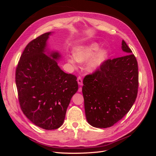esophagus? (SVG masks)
<instances>
[{"mask_svg": "<svg viewBox=\"0 0 156 156\" xmlns=\"http://www.w3.org/2000/svg\"><path fill=\"white\" fill-rule=\"evenodd\" d=\"M77 83L79 85H83V80L82 78L80 76L77 77Z\"/></svg>", "mask_w": 156, "mask_h": 156, "instance_id": "obj_1", "label": "esophagus"}]
</instances>
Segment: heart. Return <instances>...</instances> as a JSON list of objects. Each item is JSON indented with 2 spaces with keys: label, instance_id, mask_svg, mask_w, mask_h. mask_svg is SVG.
<instances>
[{
  "label": "heart",
  "instance_id": "heart-1",
  "mask_svg": "<svg viewBox=\"0 0 156 156\" xmlns=\"http://www.w3.org/2000/svg\"><path fill=\"white\" fill-rule=\"evenodd\" d=\"M100 46L97 43H92L87 45L75 49L74 52V57L71 56L69 58V62L75 65L77 61L78 62H85L90 58L96 54V52L100 49ZM108 55V52L105 49H101L99 51L96 55L89 61L87 65V68L90 71H93L98 68L104 62Z\"/></svg>",
  "mask_w": 156,
  "mask_h": 156
}]
</instances>
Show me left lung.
<instances>
[{
	"label": "left lung",
	"instance_id": "left-lung-1",
	"mask_svg": "<svg viewBox=\"0 0 156 156\" xmlns=\"http://www.w3.org/2000/svg\"><path fill=\"white\" fill-rule=\"evenodd\" d=\"M122 49L127 55L105 60L83 79L86 118L93 127L107 128L116 124L129 112L137 96V61L124 40Z\"/></svg>",
	"mask_w": 156,
	"mask_h": 156
}]
</instances>
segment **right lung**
<instances>
[{"mask_svg":"<svg viewBox=\"0 0 156 156\" xmlns=\"http://www.w3.org/2000/svg\"><path fill=\"white\" fill-rule=\"evenodd\" d=\"M47 32L27 44L16 70L20 107L33 124L46 130L62 125L71 99L78 90L77 77L66 73L56 62V52L45 54Z\"/></svg>","mask_w":156,"mask_h":156,"instance_id":"add662e5","label":"right lung"}]
</instances>
